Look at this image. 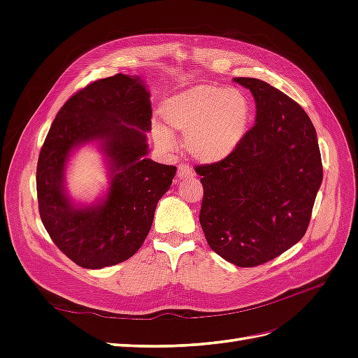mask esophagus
<instances>
[{
	"instance_id": "1",
	"label": "esophagus",
	"mask_w": 358,
	"mask_h": 358,
	"mask_svg": "<svg viewBox=\"0 0 358 358\" xmlns=\"http://www.w3.org/2000/svg\"><path fill=\"white\" fill-rule=\"evenodd\" d=\"M194 173L192 169L187 164H180L178 169V179H185V178H192Z\"/></svg>"
}]
</instances>
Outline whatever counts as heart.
<instances>
[{"label": "heart", "mask_w": 358, "mask_h": 358, "mask_svg": "<svg viewBox=\"0 0 358 358\" xmlns=\"http://www.w3.org/2000/svg\"><path fill=\"white\" fill-rule=\"evenodd\" d=\"M166 125L185 136L188 152L201 162H218L241 145L251 119L246 95L234 88L200 85L162 103ZM155 142L170 148L173 136L164 125L152 128Z\"/></svg>", "instance_id": "obj_1"}]
</instances>
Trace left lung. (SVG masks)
<instances>
[{"label": "left lung", "instance_id": "left-lung-1", "mask_svg": "<svg viewBox=\"0 0 358 358\" xmlns=\"http://www.w3.org/2000/svg\"><path fill=\"white\" fill-rule=\"evenodd\" d=\"M234 82L252 92L257 119L230 157L196 167L200 224L213 252L255 267L305 236L322 162L315 128L294 100L259 79Z\"/></svg>", "mask_w": 358, "mask_h": 358}]
</instances>
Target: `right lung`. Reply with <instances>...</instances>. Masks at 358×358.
Masks as SVG:
<instances>
[{"instance_id": "obj_1", "label": "right lung", "mask_w": 358, "mask_h": 358, "mask_svg": "<svg viewBox=\"0 0 358 358\" xmlns=\"http://www.w3.org/2000/svg\"><path fill=\"white\" fill-rule=\"evenodd\" d=\"M149 96L138 76L119 73L95 80L61 107L41 146L40 218L59 251L80 267L103 268L133 257L176 175L175 166L146 158ZM88 141L101 143L113 180L103 202L79 208L66 196L63 171L72 149Z\"/></svg>"}]
</instances>
